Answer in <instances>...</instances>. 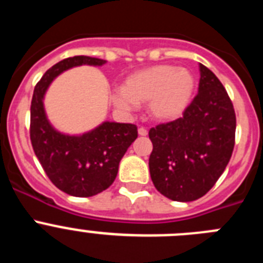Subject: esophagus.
Instances as JSON below:
<instances>
[{
  "label": "esophagus",
  "instance_id": "1",
  "mask_svg": "<svg viewBox=\"0 0 263 263\" xmlns=\"http://www.w3.org/2000/svg\"><path fill=\"white\" fill-rule=\"evenodd\" d=\"M138 134L141 137H146V136H147V129H146V127H143V126H141L138 129Z\"/></svg>",
  "mask_w": 263,
  "mask_h": 263
}]
</instances>
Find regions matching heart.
I'll return each instance as SVG.
<instances>
[{
    "label": "heart",
    "mask_w": 263,
    "mask_h": 263,
    "mask_svg": "<svg viewBox=\"0 0 263 263\" xmlns=\"http://www.w3.org/2000/svg\"><path fill=\"white\" fill-rule=\"evenodd\" d=\"M195 87L196 80L188 69L160 64L130 75L111 101L121 110L148 104L155 120L173 121L182 117L191 104Z\"/></svg>",
    "instance_id": "heart-1"
}]
</instances>
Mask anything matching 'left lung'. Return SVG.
Listing matches in <instances>:
<instances>
[{"label":"left lung","mask_w":263,"mask_h":263,"mask_svg":"<svg viewBox=\"0 0 263 263\" xmlns=\"http://www.w3.org/2000/svg\"><path fill=\"white\" fill-rule=\"evenodd\" d=\"M148 158L155 188L174 201H194L215 185L231 159L236 113L217 76L200 64L199 92L183 117L152 127Z\"/></svg>","instance_id":"8db88e82"}]
</instances>
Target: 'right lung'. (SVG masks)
Masks as SVG:
<instances>
[{
  "label": "right lung",
  "instance_id": "right-lung-1",
  "mask_svg": "<svg viewBox=\"0 0 263 263\" xmlns=\"http://www.w3.org/2000/svg\"><path fill=\"white\" fill-rule=\"evenodd\" d=\"M106 60L90 57L67 58L57 63L35 85L30 108V139L39 163L60 191L78 197L103 192L115 182L118 164L138 137L133 124L104 122L83 136H64L53 129L43 109V96L51 81L66 69Z\"/></svg>",
  "mask_w": 263,
  "mask_h": 263
}]
</instances>
